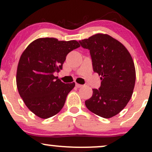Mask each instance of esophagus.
I'll return each instance as SVG.
<instances>
[{
    "label": "esophagus",
    "mask_w": 152,
    "mask_h": 152,
    "mask_svg": "<svg viewBox=\"0 0 152 152\" xmlns=\"http://www.w3.org/2000/svg\"><path fill=\"white\" fill-rule=\"evenodd\" d=\"M76 87H78V88H81V87L83 86V85H81V84H79V83H76Z\"/></svg>",
    "instance_id": "1"
}]
</instances>
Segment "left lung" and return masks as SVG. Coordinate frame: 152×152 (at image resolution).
I'll list each match as a JSON object with an SVG mask.
<instances>
[{"label":"left lung","instance_id":"obj_1","mask_svg":"<svg viewBox=\"0 0 152 152\" xmlns=\"http://www.w3.org/2000/svg\"><path fill=\"white\" fill-rule=\"evenodd\" d=\"M90 50L94 72L101 76V86L85 102L94 114L109 118L124 109L132 98L136 81L132 56L121 43L109 35L97 34L79 41Z\"/></svg>","mask_w":152,"mask_h":152}]
</instances>
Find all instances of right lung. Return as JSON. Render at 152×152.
<instances>
[{"label": "right lung", "instance_id": "right-lung-1", "mask_svg": "<svg viewBox=\"0 0 152 152\" xmlns=\"http://www.w3.org/2000/svg\"><path fill=\"white\" fill-rule=\"evenodd\" d=\"M78 47L74 40L41 38L31 43L20 56L17 88L26 106L38 117L50 118L64 107L75 83H63L53 74L61 70L67 54Z\"/></svg>", "mask_w": 152, "mask_h": 152}]
</instances>
